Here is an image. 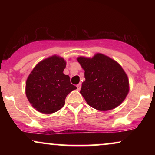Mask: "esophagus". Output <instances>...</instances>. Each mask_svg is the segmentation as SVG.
<instances>
[{
  "mask_svg": "<svg viewBox=\"0 0 155 155\" xmlns=\"http://www.w3.org/2000/svg\"><path fill=\"white\" fill-rule=\"evenodd\" d=\"M76 87H77V89H78V90H79L80 89H81V83H79V84L76 85Z\"/></svg>",
  "mask_w": 155,
  "mask_h": 155,
  "instance_id": "esophagus-1",
  "label": "esophagus"
}]
</instances>
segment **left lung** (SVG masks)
Instances as JSON below:
<instances>
[{
	"label": "left lung",
	"mask_w": 155,
	"mask_h": 155,
	"mask_svg": "<svg viewBox=\"0 0 155 155\" xmlns=\"http://www.w3.org/2000/svg\"><path fill=\"white\" fill-rule=\"evenodd\" d=\"M77 60L84 70L85 81L80 93L88 105L99 111H108L122 104L129 92V81L115 60L102 54Z\"/></svg>",
	"instance_id": "obj_1"
}]
</instances>
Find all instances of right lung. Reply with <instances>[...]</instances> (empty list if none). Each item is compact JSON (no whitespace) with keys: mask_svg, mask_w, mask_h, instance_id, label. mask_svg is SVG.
<instances>
[{"mask_svg":"<svg viewBox=\"0 0 155 155\" xmlns=\"http://www.w3.org/2000/svg\"><path fill=\"white\" fill-rule=\"evenodd\" d=\"M66 63L58 56L42 60L32 71L26 81V95L33 108L44 114L59 111L66 96L76 87L63 74Z\"/></svg>","mask_w":155,"mask_h":155,"instance_id":"1","label":"right lung"}]
</instances>
